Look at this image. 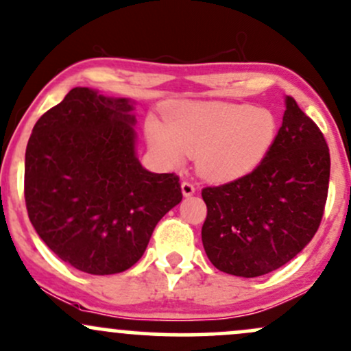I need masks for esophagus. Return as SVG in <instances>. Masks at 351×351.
Listing matches in <instances>:
<instances>
[{"mask_svg": "<svg viewBox=\"0 0 351 351\" xmlns=\"http://www.w3.org/2000/svg\"><path fill=\"white\" fill-rule=\"evenodd\" d=\"M181 191H183L184 196H191V195H195L196 188H195V184L191 183V181L184 180V181H181Z\"/></svg>", "mask_w": 351, "mask_h": 351, "instance_id": "1", "label": "esophagus"}]
</instances>
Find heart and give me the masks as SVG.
Returning <instances> with one entry per match:
<instances>
[{
    "label": "heart",
    "mask_w": 351,
    "mask_h": 351,
    "mask_svg": "<svg viewBox=\"0 0 351 351\" xmlns=\"http://www.w3.org/2000/svg\"><path fill=\"white\" fill-rule=\"evenodd\" d=\"M168 127L147 122V138L167 163L178 167L198 155V170L215 181L251 173L276 142L279 122L274 112L249 104L181 102L168 110Z\"/></svg>",
    "instance_id": "heart-1"
}]
</instances>
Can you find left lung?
Returning a JSON list of instances; mask_svg holds the SVG:
<instances>
[{
    "instance_id": "8db88e82",
    "label": "left lung",
    "mask_w": 351,
    "mask_h": 351,
    "mask_svg": "<svg viewBox=\"0 0 351 351\" xmlns=\"http://www.w3.org/2000/svg\"><path fill=\"white\" fill-rule=\"evenodd\" d=\"M325 136L295 99H285L282 127L251 173L201 191L208 259L219 271L259 277L287 264L315 236L328 195Z\"/></svg>"
}]
</instances>
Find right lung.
<instances>
[{
	"label": "right lung",
	"instance_id": "add662e5",
	"mask_svg": "<svg viewBox=\"0 0 351 351\" xmlns=\"http://www.w3.org/2000/svg\"><path fill=\"white\" fill-rule=\"evenodd\" d=\"M132 110L127 99L75 87L41 115L26 147L31 224L64 263L94 276L130 269L183 198L178 175L140 165Z\"/></svg>",
	"mask_w": 351,
	"mask_h": 351
}]
</instances>
